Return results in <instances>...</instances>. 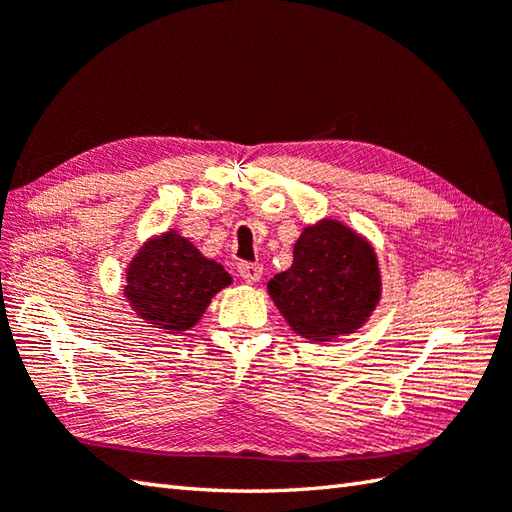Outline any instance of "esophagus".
<instances>
[{
	"instance_id": "34e87169",
	"label": "esophagus",
	"mask_w": 512,
	"mask_h": 512,
	"mask_svg": "<svg viewBox=\"0 0 512 512\" xmlns=\"http://www.w3.org/2000/svg\"><path fill=\"white\" fill-rule=\"evenodd\" d=\"M237 270H239V277H242L246 284H257V281L262 279V273H264L262 266L250 264V262H242L237 266Z\"/></svg>"
}]
</instances>
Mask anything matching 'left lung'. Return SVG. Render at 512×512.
I'll return each instance as SVG.
<instances>
[{
    "instance_id": "1",
    "label": "left lung",
    "mask_w": 512,
    "mask_h": 512,
    "mask_svg": "<svg viewBox=\"0 0 512 512\" xmlns=\"http://www.w3.org/2000/svg\"><path fill=\"white\" fill-rule=\"evenodd\" d=\"M380 288L372 244L328 217L303 228L292 266L268 281V295L290 328L314 343L363 328L378 306Z\"/></svg>"
}]
</instances>
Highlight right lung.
Listing matches in <instances>:
<instances>
[{
  "label": "right lung",
  "instance_id": "add662e5",
  "mask_svg": "<svg viewBox=\"0 0 512 512\" xmlns=\"http://www.w3.org/2000/svg\"><path fill=\"white\" fill-rule=\"evenodd\" d=\"M231 281L222 264L204 257L178 231H167L140 246L127 266L123 295L151 328L182 334Z\"/></svg>",
  "mask_w": 512,
  "mask_h": 512
}]
</instances>
